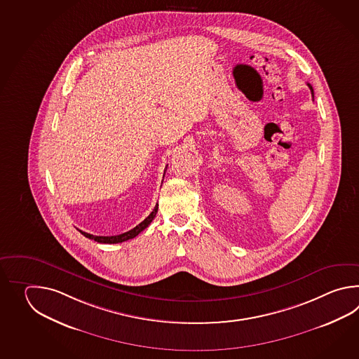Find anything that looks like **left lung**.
<instances>
[{
	"instance_id": "1",
	"label": "left lung",
	"mask_w": 359,
	"mask_h": 359,
	"mask_svg": "<svg viewBox=\"0 0 359 359\" xmlns=\"http://www.w3.org/2000/svg\"><path fill=\"white\" fill-rule=\"evenodd\" d=\"M308 87H309V88H311V92H312V96H314V92H313L312 86H311V84L308 83Z\"/></svg>"
}]
</instances>
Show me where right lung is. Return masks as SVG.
Wrapping results in <instances>:
<instances>
[{
    "instance_id": "add662e5",
    "label": "right lung",
    "mask_w": 359,
    "mask_h": 359,
    "mask_svg": "<svg viewBox=\"0 0 359 359\" xmlns=\"http://www.w3.org/2000/svg\"><path fill=\"white\" fill-rule=\"evenodd\" d=\"M164 173H165V172H164ZM156 213H158V204L154 208L153 212L149 214V217L141 222L140 224H137L135 229H130V231H127V232H124V233H121V235H115V236H93L91 233H87V232H83V231H79V232H81L83 236L87 237V238H91V240H95V241L101 243V244H119V243L127 241V240H130V238L137 236L140 232H142V231L153 222Z\"/></svg>"
}]
</instances>
